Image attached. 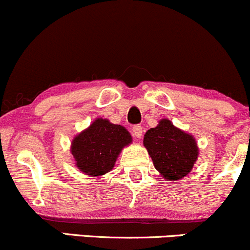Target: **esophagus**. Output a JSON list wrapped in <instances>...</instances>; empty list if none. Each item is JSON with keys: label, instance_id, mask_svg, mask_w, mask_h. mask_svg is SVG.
Wrapping results in <instances>:
<instances>
[{"label": "esophagus", "instance_id": "34e87169", "mask_svg": "<svg viewBox=\"0 0 250 250\" xmlns=\"http://www.w3.org/2000/svg\"><path fill=\"white\" fill-rule=\"evenodd\" d=\"M133 135L135 137H141L142 136V127L140 125H136L133 127Z\"/></svg>", "mask_w": 250, "mask_h": 250}]
</instances>
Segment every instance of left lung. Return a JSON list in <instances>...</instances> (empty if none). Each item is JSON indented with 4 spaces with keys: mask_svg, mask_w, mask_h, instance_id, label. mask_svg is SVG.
I'll return each instance as SVG.
<instances>
[{
    "mask_svg": "<svg viewBox=\"0 0 250 250\" xmlns=\"http://www.w3.org/2000/svg\"><path fill=\"white\" fill-rule=\"evenodd\" d=\"M143 145L156 170L166 180L175 181L187 176L199 156L194 137L175 127L167 119H162L156 127L149 129Z\"/></svg>",
    "mask_w": 250,
    "mask_h": 250,
    "instance_id": "1",
    "label": "left lung"
}]
</instances>
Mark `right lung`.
Returning a JSON list of instances; mask_svg holds the SVG:
<instances>
[{
  "label": "right lung",
  "mask_w": 250,
  "mask_h": 250,
  "mask_svg": "<svg viewBox=\"0 0 250 250\" xmlns=\"http://www.w3.org/2000/svg\"><path fill=\"white\" fill-rule=\"evenodd\" d=\"M130 142L131 135L123 125L96 119L74 137L71 154L82 173L97 177L114 168L119 154Z\"/></svg>",
  "instance_id": "right-lung-1"
}]
</instances>
